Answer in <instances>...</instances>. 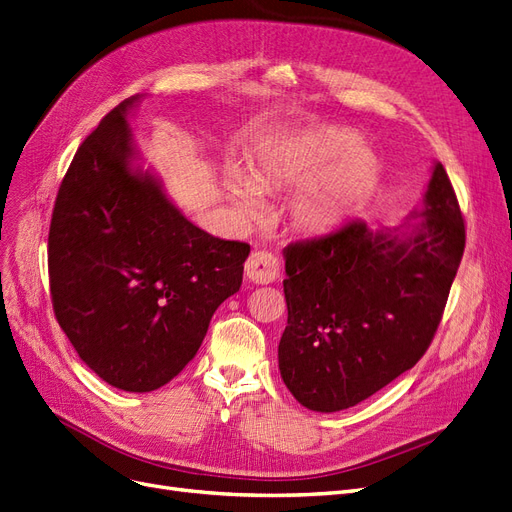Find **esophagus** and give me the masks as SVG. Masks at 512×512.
<instances>
[{"label": "esophagus", "instance_id": "esophagus-1", "mask_svg": "<svg viewBox=\"0 0 512 512\" xmlns=\"http://www.w3.org/2000/svg\"><path fill=\"white\" fill-rule=\"evenodd\" d=\"M244 274L255 285H270L280 274V263L268 251H255L244 263Z\"/></svg>", "mask_w": 512, "mask_h": 512}]
</instances>
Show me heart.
Wrapping results in <instances>:
<instances>
[{
	"mask_svg": "<svg viewBox=\"0 0 512 512\" xmlns=\"http://www.w3.org/2000/svg\"><path fill=\"white\" fill-rule=\"evenodd\" d=\"M382 177L375 151L346 128L301 130L263 151L253 179L232 168L227 192L244 217H259L263 189L297 187L289 219L306 234H323L361 208Z\"/></svg>",
	"mask_w": 512,
	"mask_h": 512,
	"instance_id": "b5f03b06",
	"label": "heart"
}]
</instances>
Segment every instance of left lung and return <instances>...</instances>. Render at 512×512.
Segmentation results:
<instances>
[{
    "mask_svg": "<svg viewBox=\"0 0 512 512\" xmlns=\"http://www.w3.org/2000/svg\"><path fill=\"white\" fill-rule=\"evenodd\" d=\"M464 219L441 162L422 208L388 232L354 219L291 242L282 280L287 327L278 369L320 413L354 407L411 369L437 331L464 253Z\"/></svg>",
    "mask_w": 512,
    "mask_h": 512,
    "instance_id": "left-lung-1",
    "label": "left lung"
}]
</instances>
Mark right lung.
Masks as SVG:
<instances>
[{"label":"right lung","mask_w":512,"mask_h":512,"mask_svg":"<svg viewBox=\"0 0 512 512\" xmlns=\"http://www.w3.org/2000/svg\"><path fill=\"white\" fill-rule=\"evenodd\" d=\"M141 99L75 151L48 234L54 316L82 361L126 392L158 390L192 361L251 253L200 230L141 166L128 126Z\"/></svg>","instance_id":"add662e5"}]
</instances>
